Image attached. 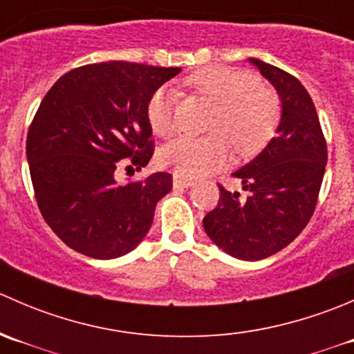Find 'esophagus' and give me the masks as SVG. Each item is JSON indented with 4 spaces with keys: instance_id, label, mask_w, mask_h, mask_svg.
<instances>
[{
    "instance_id": "1",
    "label": "esophagus",
    "mask_w": 354,
    "mask_h": 354,
    "mask_svg": "<svg viewBox=\"0 0 354 354\" xmlns=\"http://www.w3.org/2000/svg\"><path fill=\"white\" fill-rule=\"evenodd\" d=\"M194 185V180H188V178H183L181 174L174 173L173 176V187L174 188H190Z\"/></svg>"
}]
</instances>
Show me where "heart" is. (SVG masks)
<instances>
[{
	"instance_id": "1",
	"label": "heart",
	"mask_w": 354,
	"mask_h": 354,
	"mask_svg": "<svg viewBox=\"0 0 354 354\" xmlns=\"http://www.w3.org/2000/svg\"><path fill=\"white\" fill-rule=\"evenodd\" d=\"M188 84L217 106L209 123L210 137H181L164 145L159 159L183 176H200L217 169L230 156V145L240 156L250 157L262 151L274 137L281 121L279 97L259 85L255 75L224 66L203 68ZM147 120L159 137L178 130L176 91L162 85L147 102Z\"/></svg>"
}]
</instances>
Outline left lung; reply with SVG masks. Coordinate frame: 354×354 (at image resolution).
Here are the masks:
<instances>
[{"label": "left lung", "instance_id": "1", "mask_svg": "<svg viewBox=\"0 0 354 354\" xmlns=\"http://www.w3.org/2000/svg\"><path fill=\"white\" fill-rule=\"evenodd\" d=\"M283 102L277 137L234 173L246 200L219 187L216 209L203 217L210 240L241 260H262L288 246L313 216L327 164V144L312 97L281 68L252 58Z\"/></svg>", "mask_w": 354, "mask_h": 354}]
</instances>
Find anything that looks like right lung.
I'll use <instances>...</instances> for the list:
<instances>
[{
	"label": "right lung",
	"mask_w": 354,
	"mask_h": 354,
	"mask_svg": "<svg viewBox=\"0 0 354 354\" xmlns=\"http://www.w3.org/2000/svg\"><path fill=\"white\" fill-rule=\"evenodd\" d=\"M180 68L128 62L66 71L42 99L27 133L32 187L46 223L75 252L116 259L147 234L169 173L118 185L114 169L154 154L147 102Z\"/></svg>",
	"instance_id": "obj_1"
}]
</instances>
